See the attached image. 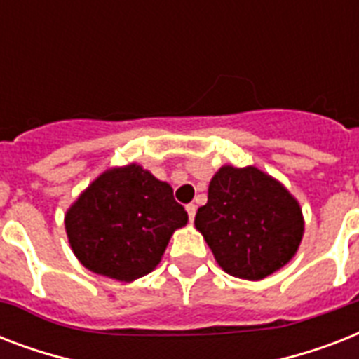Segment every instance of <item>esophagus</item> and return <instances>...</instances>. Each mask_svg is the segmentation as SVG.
Instances as JSON below:
<instances>
[{"instance_id": "obj_1", "label": "esophagus", "mask_w": 359, "mask_h": 359, "mask_svg": "<svg viewBox=\"0 0 359 359\" xmlns=\"http://www.w3.org/2000/svg\"><path fill=\"white\" fill-rule=\"evenodd\" d=\"M196 205L194 203H190V205H186V212H188V218H190V222H194V218H196Z\"/></svg>"}]
</instances>
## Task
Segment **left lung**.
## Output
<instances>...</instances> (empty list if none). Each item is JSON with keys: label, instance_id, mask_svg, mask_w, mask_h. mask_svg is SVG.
Segmentation results:
<instances>
[{"label": "left lung", "instance_id": "left-lung-1", "mask_svg": "<svg viewBox=\"0 0 359 359\" xmlns=\"http://www.w3.org/2000/svg\"><path fill=\"white\" fill-rule=\"evenodd\" d=\"M196 227L216 261L235 278H266L292 259L304 235L300 205L255 168L225 165L197 208Z\"/></svg>", "mask_w": 359, "mask_h": 359}]
</instances>
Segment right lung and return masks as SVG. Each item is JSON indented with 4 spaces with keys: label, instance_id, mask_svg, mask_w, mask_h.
Segmentation results:
<instances>
[{
    "label": "right lung",
    "instance_id": "1",
    "mask_svg": "<svg viewBox=\"0 0 359 359\" xmlns=\"http://www.w3.org/2000/svg\"><path fill=\"white\" fill-rule=\"evenodd\" d=\"M186 222L173 188L130 163L100 175L70 207L65 227L83 266L132 281L154 270L173 231Z\"/></svg>",
    "mask_w": 359,
    "mask_h": 359
}]
</instances>
